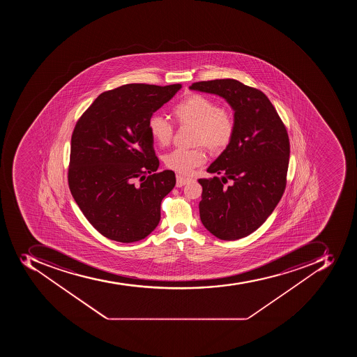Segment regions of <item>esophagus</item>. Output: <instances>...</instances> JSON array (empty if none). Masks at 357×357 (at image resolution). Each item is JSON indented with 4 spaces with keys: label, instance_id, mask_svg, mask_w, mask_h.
<instances>
[{
    "label": "esophagus",
    "instance_id": "obj_1",
    "mask_svg": "<svg viewBox=\"0 0 357 357\" xmlns=\"http://www.w3.org/2000/svg\"><path fill=\"white\" fill-rule=\"evenodd\" d=\"M190 178H186V177L181 176V175H177L176 176V186L177 188H182V186L185 185L190 182Z\"/></svg>",
    "mask_w": 357,
    "mask_h": 357
}]
</instances>
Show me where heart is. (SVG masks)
Returning <instances> with one entry per match:
<instances>
[{
    "label": "heart",
    "mask_w": 357,
    "mask_h": 357,
    "mask_svg": "<svg viewBox=\"0 0 357 357\" xmlns=\"http://www.w3.org/2000/svg\"><path fill=\"white\" fill-rule=\"evenodd\" d=\"M177 124L195 127L194 144L204 145L212 153H220L230 145L236 132L232 114L225 108H218L215 101L206 96L192 93L175 105L172 112ZM149 134L160 146H167L173 138L174 128L163 116H151L147 123ZM206 154L203 147L175 149L166 155L165 165L181 175H190L203 165Z\"/></svg>",
    "instance_id": "obj_1"
}]
</instances>
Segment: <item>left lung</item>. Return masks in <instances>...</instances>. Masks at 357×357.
Wrapping results in <instances>:
<instances>
[{
  "mask_svg": "<svg viewBox=\"0 0 357 357\" xmlns=\"http://www.w3.org/2000/svg\"><path fill=\"white\" fill-rule=\"evenodd\" d=\"M190 89L225 98L234 112L236 132L230 145L199 178V218L206 230L221 240L249 236L273 213L286 188L289 137L267 96L236 79L199 82ZM230 180V186L225 183Z\"/></svg>",
  "mask_w": 357,
  "mask_h": 357,
  "instance_id": "obj_1",
  "label": "left lung"
}]
</instances>
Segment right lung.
Instances as JSON below:
<instances>
[{"label":"right lung","instance_id":"add662e5","mask_svg":"<svg viewBox=\"0 0 357 357\" xmlns=\"http://www.w3.org/2000/svg\"><path fill=\"white\" fill-rule=\"evenodd\" d=\"M182 88L124 84L105 91L77 121L68 182L86 219L102 236L132 243L155 230L175 173L160 160L149 119Z\"/></svg>","mask_w":357,"mask_h":357}]
</instances>
